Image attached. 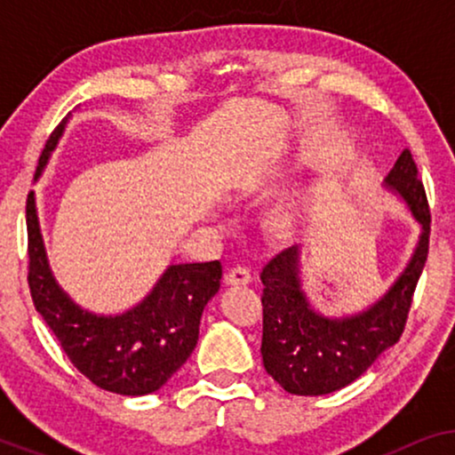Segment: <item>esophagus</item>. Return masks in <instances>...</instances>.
Listing matches in <instances>:
<instances>
[{
  "label": "esophagus",
  "instance_id": "esophagus-1",
  "mask_svg": "<svg viewBox=\"0 0 455 455\" xmlns=\"http://www.w3.org/2000/svg\"><path fill=\"white\" fill-rule=\"evenodd\" d=\"M251 279H252L251 269H248V267H242V265L232 267V269L226 273L228 285H246V283H251Z\"/></svg>",
  "mask_w": 455,
  "mask_h": 455
}]
</instances>
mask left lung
<instances>
[{"label": "left lung", "mask_w": 455, "mask_h": 455, "mask_svg": "<svg viewBox=\"0 0 455 455\" xmlns=\"http://www.w3.org/2000/svg\"><path fill=\"white\" fill-rule=\"evenodd\" d=\"M383 186L402 198L420 234L403 271L371 307L344 316H327L316 310L302 285L298 244L285 248L263 267L260 356L265 371L288 394L325 395L346 387L400 339L425 269L431 234L427 195L408 148L397 157Z\"/></svg>", "instance_id": "8db88e82"}]
</instances>
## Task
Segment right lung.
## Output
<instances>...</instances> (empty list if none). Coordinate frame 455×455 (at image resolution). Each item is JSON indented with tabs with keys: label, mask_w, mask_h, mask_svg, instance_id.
Returning a JSON list of instances; mask_svg holds the SVG:
<instances>
[{
	"label": "right lung",
	"mask_w": 455,
	"mask_h": 455,
	"mask_svg": "<svg viewBox=\"0 0 455 455\" xmlns=\"http://www.w3.org/2000/svg\"><path fill=\"white\" fill-rule=\"evenodd\" d=\"M68 117L49 136L35 180L47 167ZM27 232L30 296L70 363L111 394L147 395L164 387L195 350L203 310L220 291V260L170 265L136 307L120 315H97L55 282L33 190L27 198Z\"/></svg>",
	"instance_id": "obj_1"
}]
</instances>
